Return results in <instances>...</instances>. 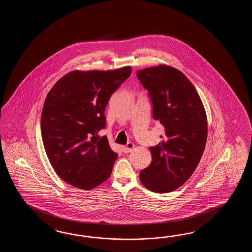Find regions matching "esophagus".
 Wrapping results in <instances>:
<instances>
[{"label":"esophagus","instance_id":"34e87169","mask_svg":"<svg viewBox=\"0 0 252 252\" xmlns=\"http://www.w3.org/2000/svg\"><path fill=\"white\" fill-rule=\"evenodd\" d=\"M134 148H135V145L133 143H131V142H128V144L124 146V148H123V150H124V152H125V153H128V152L132 151Z\"/></svg>","mask_w":252,"mask_h":252}]
</instances>
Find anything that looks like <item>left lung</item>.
Instances as JSON below:
<instances>
[{
	"mask_svg": "<svg viewBox=\"0 0 252 252\" xmlns=\"http://www.w3.org/2000/svg\"><path fill=\"white\" fill-rule=\"evenodd\" d=\"M137 76L150 93L153 118L165 128L160 142L150 148L152 161L139 180L155 193H169L193 175L207 139V116L193 84L181 71L160 64L138 70Z\"/></svg>",
	"mask_w": 252,
	"mask_h": 252,
	"instance_id": "obj_1",
	"label": "left lung"
}]
</instances>
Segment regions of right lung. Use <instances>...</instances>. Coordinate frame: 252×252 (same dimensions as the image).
<instances>
[{
	"instance_id": "1",
	"label": "right lung",
	"mask_w": 252,
	"mask_h": 252,
	"mask_svg": "<svg viewBox=\"0 0 252 252\" xmlns=\"http://www.w3.org/2000/svg\"><path fill=\"white\" fill-rule=\"evenodd\" d=\"M131 73L118 69L74 70L48 92L41 114L43 144L59 177L75 188L91 190L106 181L118 154L106 136L104 111L113 92Z\"/></svg>"
}]
</instances>
